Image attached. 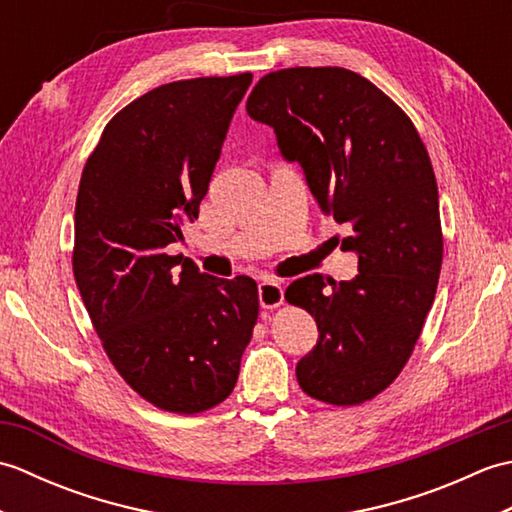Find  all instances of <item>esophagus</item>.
<instances>
[{
  "label": "esophagus",
  "instance_id": "1",
  "mask_svg": "<svg viewBox=\"0 0 512 512\" xmlns=\"http://www.w3.org/2000/svg\"><path fill=\"white\" fill-rule=\"evenodd\" d=\"M284 303V288H281L279 281L266 279L259 284V306L264 310L279 308Z\"/></svg>",
  "mask_w": 512,
  "mask_h": 512
}]
</instances>
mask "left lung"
<instances>
[{"label":"left lung","mask_w":512,"mask_h":512,"mask_svg":"<svg viewBox=\"0 0 512 512\" xmlns=\"http://www.w3.org/2000/svg\"><path fill=\"white\" fill-rule=\"evenodd\" d=\"M246 112L275 129L321 211L352 226L341 248L358 255V275L339 284L301 277L286 299L319 328L297 363L301 389L328 405H361L402 372L436 299L442 226L429 154L411 118L345 68L270 72Z\"/></svg>","instance_id":"obj_1"}]
</instances>
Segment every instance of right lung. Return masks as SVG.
<instances>
[{
  "label": "right lung",
  "mask_w": 512,
  "mask_h": 512,
  "mask_svg": "<svg viewBox=\"0 0 512 512\" xmlns=\"http://www.w3.org/2000/svg\"><path fill=\"white\" fill-rule=\"evenodd\" d=\"M250 81L202 76L143 94L105 125L81 173L76 286L116 372L171 413L231 396L257 323L253 279L211 277L167 250L198 220Z\"/></svg>",
  "instance_id": "1"
}]
</instances>
